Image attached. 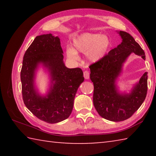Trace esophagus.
I'll return each instance as SVG.
<instances>
[{
    "label": "esophagus",
    "instance_id": "obj_1",
    "mask_svg": "<svg viewBox=\"0 0 156 156\" xmlns=\"http://www.w3.org/2000/svg\"><path fill=\"white\" fill-rule=\"evenodd\" d=\"M84 77L85 79H89V72L88 71H84Z\"/></svg>",
    "mask_w": 156,
    "mask_h": 156
}]
</instances>
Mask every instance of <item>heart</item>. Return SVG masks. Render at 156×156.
Returning <instances> with one entry per match:
<instances>
[{
	"mask_svg": "<svg viewBox=\"0 0 156 156\" xmlns=\"http://www.w3.org/2000/svg\"><path fill=\"white\" fill-rule=\"evenodd\" d=\"M74 49H67L68 58L78 60L77 52L87 54V58L91 62H96L103 58L110 47V40L100 34L85 33L76 38L73 41Z\"/></svg>",
	"mask_w": 156,
	"mask_h": 156,
	"instance_id": "1",
	"label": "heart"
}]
</instances>
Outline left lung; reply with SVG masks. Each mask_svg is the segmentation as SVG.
<instances>
[{
    "label": "left lung",
    "mask_w": 156,
    "mask_h": 156,
    "mask_svg": "<svg viewBox=\"0 0 156 156\" xmlns=\"http://www.w3.org/2000/svg\"><path fill=\"white\" fill-rule=\"evenodd\" d=\"M122 42L99 61L89 66L94 83L93 102L98 114L105 119L119 122L128 119L143 103L147 94V73L145 72L131 93L121 94L115 80L123 63L131 53L145 60L144 50L130 34L120 31Z\"/></svg>",
    "instance_id": "obj_1"
}]
</instances>
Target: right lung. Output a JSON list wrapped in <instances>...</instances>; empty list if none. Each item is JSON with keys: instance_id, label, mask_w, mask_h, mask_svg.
<instances>
[{"instance_id": "add662e5", "label": "right lung", "mask_w": 156, "mask_h": 156, "mask_svg": "<svg viewBox=\"0 0 156 156\" xmlns=\"http://www.w3.org/2000/svg\"><path fill=\"white\" fill-rule=\"evenodd\" d=\"M62 54L58 36L51 34L36 36L25 53L20 72L25 106L38 119L51 124L69 117L76 91L84 81L80 68L65 67ZM40 63L48 68L51 76L52 84L46 97L40 96L34 87L35 71Z\"/></svg>"}]
</instances>
